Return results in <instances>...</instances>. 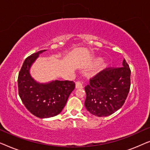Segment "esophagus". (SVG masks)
<instances>
[{"mask_svg": "<svg viewBox=\"0 0 150 150\" xmlns=\"http://www.w3.org/2000/svg\"><path fill=\"white\" fill-rule=\"evenodd\" d=\"M75 87H76V89H82V88L83 87V85H82V83L79 81H78V82H76V83Z\"/></svg>", "mask_w": 150, "mask_h": 150, "instance_id": "esophagus-1", "label": "esophagus"}]
</instances>
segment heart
I'll use <instances>...</instances> for the list:
<instances>
[{"label":"heart","instance_id":"obj_1","mask_svg":"<svg viewBox=\"0 0 150 150\" xmlns=\"http://www.w3.org/2000/svg\"><path fill=\"white\" fill-rule=\"evenodd\" d=\"M101 68H102V66H100V67H97V68L94 69L92 71L91 75H95V74H98V72H99V71L100 70V69H101Z\"/></svg>","mask_w":150,"mask_h":150}]
</instances>
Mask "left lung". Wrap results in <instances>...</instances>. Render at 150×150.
Instances as JSON below:
<instances>
[{"label": "left lung", "mask_w": 150, "mask_h": 150, "mask_svg": "<svg viewBox=\"0 0 150 150\" xmlns=\"http://www.w3.org/2000/svg\"><path fill=\"white\" fill-rule=\"evenodd\" d=\"M130 87V69L124 59L122 67L102 71L85 87V106L90 113L106 117L124 104Z\"/></svg>", "instance_id": "left-lung-1"}]
</instances>
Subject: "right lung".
<instances>
[{"label": "right lung", "mask_w": 150, "mask_h": 150, "mask_svg": "<svg viewBox=\"0 0 150 150\" xmlns=\"http://www.w3.org/2000/svg\"><path fill=\"white\" fill-rule=\"evenodd\" d=\"M46 50L32 54L24 61L18 79V92L25 107L33 115L44 119L57 115L62 111L75 83L68 81L40 83L30 74V68L39 55Z\"/></svg>", "instance_id": "add662e5"}]
</instances>
